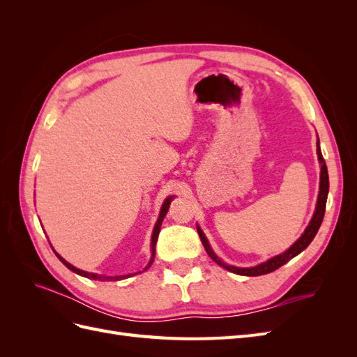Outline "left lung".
<instances>
[{"label": "left lung", "mask_w": 357, "mask_h": 357, "mask_svg": "<svg viewBox=\"0 0 357 357\" xmlns=\"http://www.w3.org/2000/svg\"><path fill=\"white\" fill-rule=\"evenodd\" d=\"M317 155H319V160H320V164H321V171H320V190H319V198H317V205H316V213H314V215H312V219H311L310 225L307 226L305 232L301 235V238L294 245H291L289 250H286L283 255H278V256H275L273 259H269V261H266V262H264L261 265H257V266H253V268H238V266H232V265H228V264L222 262L220 259L215 256V253L211 250V247H210L207 238H205V235L202 234V231L198 228L199 238H201V241L204 244L205 252L208 253V256L213 259L215 264H219L220 266H223L225 269H228V271H231L234 274L255 277V275H264V274H269V273L275 271V269H278L280 266H283L284 264H287L291 257H295L302 250H305V248L310 245V243L312 241V238H314V236H316L319 228H320L321 220H323V215H325L326 199H328V192H329L328 168H326L325 160H323L319 142H317Z\"/></svg>", "instance_id": "8db88e82"}]
</instances>
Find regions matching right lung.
<instances>
[{"label":"right lung","mask_w":357,"mask_h":357,"mask_svg":"<svg viewBox=\"0 0 357 357\" xmlns=\"http://www.w3.org/2000/svg\"><path fill=\"white\" fill-rule=\"evenodd\" d=\"M171 201H172V197H169V198H167L165 199V202H164V205H162V208H160V214H159V219H158V222H156V225H155V229H153V235H152V259H150V262H149V265L146 266V269L153 264V259H155V252H156V241H158V235H159V231H160V225H162V220H164V218H165V214H167V211H168V208H169V204H171ZM55 252V250H53ZM55 255L59 257V261L66 265L68 269H71L73 273H75V274H80V275H83V277H88V278H92V280H110V282H117V280H123V278H126V277H129V275H119V277H105V275H98V274H92V273H86V271H82V269H79V268H75V266H73L71 264H68L66 259L63 257H61L56 252H55Z\"/></svg>","instance_id":"add662e5"}]
</instances>
